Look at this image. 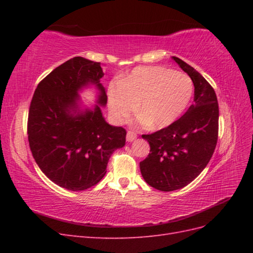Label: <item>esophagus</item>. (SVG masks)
Listing matches in <instances>:
<instances>
[{"label":"esophagus","mask_w":253,"mask_h":253,"mask_svg":"<svg viewBox=\"0 0 253 253\" xmlns=\"http://www.w3.org/2000/svg\"><path fill=\"white\" fill-rule=\"evenodd\" d=\"M136 138H137V134H136L135 132H133V131H127V133H126V140H127L128 142L134 141Z\"/></svg>","instance_id":"34e87169"}]
</instances>
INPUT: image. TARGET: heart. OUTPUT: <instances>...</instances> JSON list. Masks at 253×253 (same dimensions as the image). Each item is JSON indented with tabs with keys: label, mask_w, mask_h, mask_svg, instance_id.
<instances>
[{
	"label": "heart",
	"mask_w": 253,
	"mask_h": 253,
	"mask_svg": "<svg viewBox=\"0 0 253 253\" xmlns=\"http://www.w3.org/2000/svg\"><path fill=\"white\" fill-rule=\"evenodd\" d=\"M193 95L187 75L159 66L136 67L109 87V108L117 121L126 119L137 104L140 122L163 128L185 112Z\"/></svg>",
	"instance_id": "1"
}]
</instances>
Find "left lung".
Wrapping results in <instances>:
<instances>
[{
	"label": "left lung",
	"instance_id": "left-lung-1",
	"mask_svg": "<svg viewBox=\"0 0 253 253\" xmlns=\"http://www.w3.org/2000/svg\"><path fill=\"white\" fill-rule=\"evenodd\" d=\"M194 84V103L169 126L149 135L150 153L140 163L142 177L164 192L194 180L208 165L218 137L216 94L203 76L177 57H172Z\"/></svg>",
	"mask_w": 253,
	"mask_h": 253
}]
</instances>
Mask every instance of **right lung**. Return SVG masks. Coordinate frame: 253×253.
<instances>
[{
    "label": "right lung",
    "mask_w": 253,
    "mask_h": 253,
    "mask_svg": "<svg viewBox=\"0 0 253 253\" xmlns=\"http://www.w3.org/2000/svg\"><path fill=\"white\" fill-rule=\"evenodd\" d=\"M100 62L75 57L55 68L35 90L29 106V148L41 171L56 185L83 191L100 181L114 151L126 144V131L113 126L100 106L80 110L78 91L95 84L101 91L97 102L108 101Z\"/></svg>",
    "instance_id": "right-lung-1"
}]
</instances>
